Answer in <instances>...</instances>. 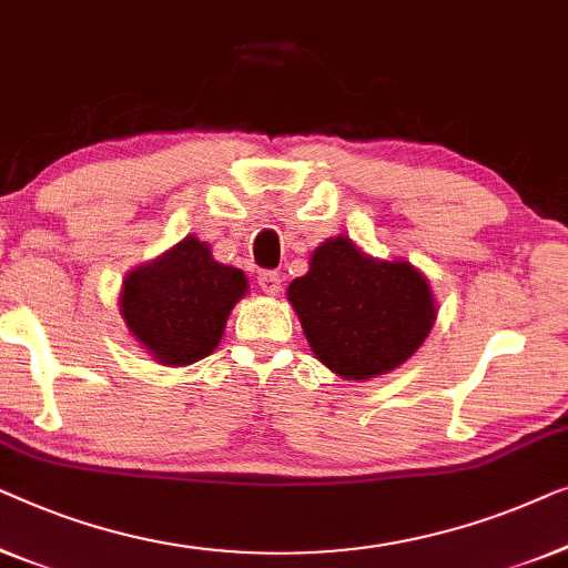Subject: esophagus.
I'll list each match as a JSON object with an SVG mask.
<instances>
[{"label":"esophagus","mask_w":568,"mask_h":568,"mask_svg":"<svg viewBox=\"0 0 568 568\" xmlns=\"http://www.w3.org/2000/svg\"><path fill=\"white\" fill-rule=\"evenodd\" d=\"M257 283H260V287H262V293H267V295H277L281 293V275L277 273H260V277H257Z\"/></svg>","instance_id":"1"}]
</instances>
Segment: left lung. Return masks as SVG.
Listing matches in <instances>:
<instances>
[{
    "label": "left lung",
    "instance_id": "8db88e82",
    "mask_svg": "<svg viewBox=\"0 0 568 568\" xmlns=\"http://www.w3.org/2000/svg\"><path fill=\"white\" fill-rule=\"evenodd\" d=\"M287 301L316 361L357 383L409 361L437 318L433 287L412 262L371 257L345 234L311 252Z\"/></svg>",
    "mask_w": 568,
    "mask_h": 568
}]
</instances>
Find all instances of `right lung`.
I'll return each mask as SVG.
<instances>
[{
    "label": "right lung",
    "mask_w": 568,
    "mask_h": 568,
    "mask_svg": "<svg viewBox=\"0 0 568 568\" xmlns=\"http://www.w3.org/2000/svg\"><path fill=\"white\" fill-rule=\"evenodd\" d=\"M250 291L239 267L213 260L211 244L185 236L123 277L118 306L141 349L166 367L211 355L231 308Z\"/></svg>",
    "instance_id": "1"
}]
</instances>
